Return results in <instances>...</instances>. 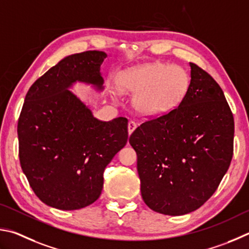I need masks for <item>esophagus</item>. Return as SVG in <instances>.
<instances>
[{"label":"esophagus","mask_w":249,"mask_h":249,"mask_svg":"<svg viewBox=\"0 0 249 249\" xmlns=\"http://www.w3.org/2000/svg\"><path fill=\"white\" fill-rule=\"evenodd\" d=\"M136 128H137V124H136V122H134V121H129V124H128V132H129V136L134 131V130H136Z\"/></svg>","instance_id":"1"}]
</instances>
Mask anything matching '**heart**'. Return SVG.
Instances as JSON below:
<instances>
[{"label": "heart", "instance_id": "b5f03b06", "mask_svg": "<svg viewBox=\"0 0 249 249\" xmlns=\"http://www.w3.org/2000/svg\"><path fill=\"white\" fill-rule=\"evenodd\" d=\"M122 93L134 95L133 107L142 116L160 117L175 109L185 97L189 78L184 69L162 62L144 63L117 76Z\"/></svg>", "mask_w": 249, "mask_h": 249}]
</instances>
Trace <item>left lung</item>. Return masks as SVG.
<instances>
[{
	"mask_svg": "<svg viewBox=\"0 0 249 249\" xmlns=\"http://www.w3.org/2000/svg\"><path fill=\"white\" fill-rule=\"evenodd\" d=\"M190 65L177 108L145 121L130 136L143 201L166 215L197 210L214 194L233 156L234 118L213 77Z\"/></svg>",
	"mask_w": 249,
	"mask_h": 249,
	"instance_id": "1",
	"label": "left lung"
}]
</instances>
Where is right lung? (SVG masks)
<instances>
[{
	"label": "right lung",
	"mask_w": 249,
	"mask_h": 249,
	"mask_svg": "<svg viewBox=\"0 0 249 249\" xmlns=\"http://www.w3.org/2000/svg\"><path fill=\"white\" fill-rule=\"evenodd\" d=\"M104 51L65 56L34 83L25 97L17 134L20 166L47 206L77 210L99 198L104 171L128 141L124 117L102 121L70 89H104Z\"/></svg>",
	"instance_id": "add662e5"
}]
</instances>
